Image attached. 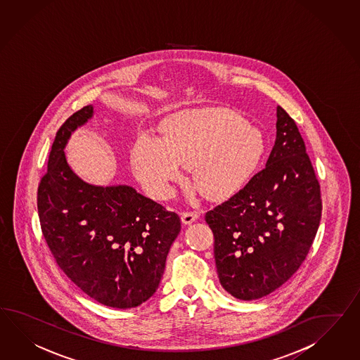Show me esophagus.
<instances>
[{
  "label": "esophagus",
  "mask_w": 360,
  "mask_h": 360,
  "mask_svg": "<svg viewBox=\"0 0 360 360\" xmlns=\"http://www.w3.org/2000/svg\"><path fill=\"white\" fill-rule=\"evenodd\" d=\"M198 217H199L198 212H182V214H181V219H182V222L186 224V225H190V224H193V221H196V219H198Z\"/></svg>",
  "instance_id": "34e87169"
}]
</instances>
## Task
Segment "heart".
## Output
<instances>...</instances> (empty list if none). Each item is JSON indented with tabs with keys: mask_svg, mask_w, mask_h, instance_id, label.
<instances>
[{
	"mask_svg": "<svg viewBox=\"0 0 360 360\" xmlns=\"http://www.w3.org/2000/svg\"><path fill=\"white\" fill-rule=\"evenodd\" d=\"M264 135L226 108H198L170 115L161 139L141 134L131 149L132 167L150 193L165 196L191 169L193 184L210 200L243 190L263 162Z\"/></svg>",
	"mask_w": 360,
	"mask_h": 360,
	"instance_id": "1",
	"label": "heart"
}]
</instances>
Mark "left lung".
<instances>
[{"mask_svg": "<svg viewBox=\"0 0 360 360\" xmlns=\"http://www.w3.org/2000/svg\"><path fill=\"white\" fill-rule=\"evenodd\" d=\"M277 136L263 170L205 213L222 288L233 297L268 295L306 260L321 219L315 169L295 121L277 106Z\"/></svg>", "mask_w": 360, "mask_h": 360, "instance_id": "obj_1", "label": "left lung"}]
</instances>
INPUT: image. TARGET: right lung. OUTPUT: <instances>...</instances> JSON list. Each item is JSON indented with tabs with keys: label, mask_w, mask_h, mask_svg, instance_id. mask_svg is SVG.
I'll return each instance as SVG.
<instances>
[{
	"label": "right lung",
	"mask_w": 360,
	"mask_h": 360,
	"mask_svg": "<svg viewBox=\"0 0 360 360\" xmlns=\"http://www.w3.org/2000/svg\"><path fill=\"white\" fill-rule=\"evenodd\" d=\"M92 112L82 108L56 134L37 187L40 226L58 268L88 297L136 307L158 289L181 219L132 187H98L74 174L63 148Z\"/></svg>",
	"instance_id": "obj_1"
}]
</instances>
